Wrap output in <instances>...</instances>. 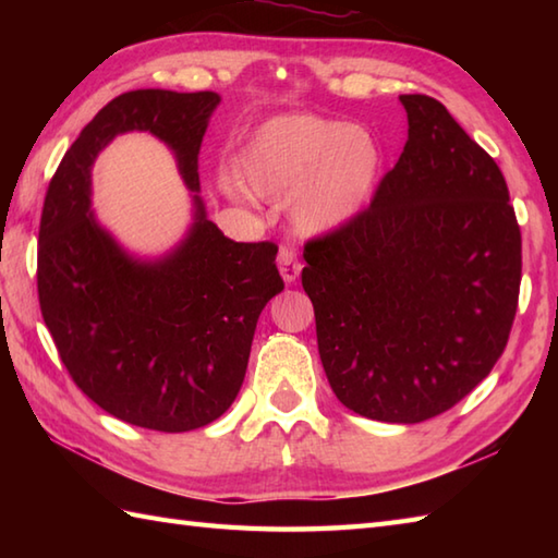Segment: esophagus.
Masks as SVG:
<instances>
[{
  "label": "esophagus",
  "mask_w": 558,
  "mask_h": 558,
  "mask_svg": "<svg viewBox=\"0 0 558 558\" xmlns=\"http://www.w3.org/2000/svg\"><path fill=\"white\" fill-rule=\"evenodd\" d=\"M278 268H280L282 280H286L288 286L300 278L302 266H300V260H298V254H294L290 246H282L280 252H278Z\"/></svg>",
  "instance_id": "obj_1"
}]
</instances>
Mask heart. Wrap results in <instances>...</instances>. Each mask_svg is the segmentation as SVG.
<instances>
[{
    "label": "heart",
    "mask_w": 558,
    "mask_h": 558,
    "mask_svg": "<svg viewBox=\"0 0 558 558\" xmlns=\"http://www.w3.org/2000/svg\"><path fill=\"white\" fill-rule=\"evenodd\" d=\"M381 153L362 126L322 120L312 114H280L256 129L234 162L236 180L225 194L248 204V194L282 204L304 236L338 230L369 198Z\"/></svg>",
    "instance_id": "1"
}]
</instances>
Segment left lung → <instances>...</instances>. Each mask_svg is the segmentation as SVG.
Returning a JSON list of instances; mask_svg holds the SVG:
<instances>
[{
  "mask_svg": "<svg viewBox=\"0 0 558 558\" xmlns=\"http://www.w3.org/2000/svg\"><path fill=\"white\" fill-rule=\"evenodd\" d=\"M408 144L372 206L304 246L324 372L376 422L436 417L487 378L511 333L520 228L504 174L441 102L400 96Z\"/></svg>",
  "mask_w": 558,
  "mask_h": 558,
  "instance_id": "obj_1",
  "label": "left lung"
}]
</instances>
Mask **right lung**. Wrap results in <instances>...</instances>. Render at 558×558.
<instances>
[{"label":"right lung","instance_id":"1","mask_svg":"<svg viewBox=\"0 0 558 558\" xmlns=\"http://www.w3.org/2000/svg\"><path fill=\"white\" fill-rule=\"evenodd\" d=\"M218 93L132 90L93 117L47 189L38 294L76 386L112 417L180 434L216 422L240 393L256 322L282 292L278 246L244 244L208 220L198 150ZM150 133L193 196L183 240L158 257L126 250L92 210V165L122 133Z\"/></svg>","mask_w":558,"mask_h":558}]
</instances>
